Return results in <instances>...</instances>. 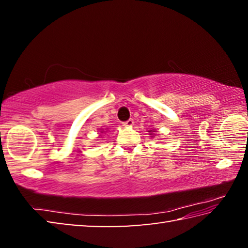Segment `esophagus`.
Wrapping results in <instances>:
<instances>
[{"label": "esophagus", "mask_w": 248, "mask_h": 248, "mask_svg": "<svg viewBox=\"0 0 248 248\" xmlns=\"http://www.w3.org/2000/svg\"><path fill=\"white\" fill-rule=\"evenodd\" d=\"M133 119H129V120H127V121H124V123L123 124V125L124 127H132L133 125Z\"/></svg>", "instance_id": "obj_1"}]
</instances>
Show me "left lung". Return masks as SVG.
I'll list each match as a JSON object with an SVG mask.
<instances>
[{"label": "left lung", "mask_w": 248, "mask_h": 248, "mask_svg": "<svg viewBox=\"0 0 248 248\" xmlns=\"http://www.w3.org/2000/svg\"><path fill=\"white\" fill-rule=\"evenodd\" d=\"M149 132H152V130H150V131ZM154 132V131H153ZM151 134H153V133H151Z\"/></svg>", "instance_id": "left-lung-1"}]
</instances>
